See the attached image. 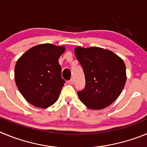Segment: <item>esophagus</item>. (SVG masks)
<instances>
[{
	"instance_id": "esophagus-1",
	"label": "esophagus",
	"mask_w": 147,
	"mask_h": 147,
	"mask_svg": "<svg viewBox=\"0 0 147 147\" xmlns=\"http://www.w3.org/2000/svg\"><path fill=\"white\" fill-rule=\"evenodd\" d=\"M74 79H71L69 81L67 82V83H68L69 85H73V84H74Z\"/></svg>"
}]
</instances>
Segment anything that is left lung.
I'll return each mask as SVG.
<instances>
[{"instance_id": "obj_1", "label": "left lung", "mask_w": 147, "mask_h": 147, "mask_svg": "<svg viewBox=\"0 0 147 147\" xmlns=\"http://www.w3.org/2000/svg\"><path fill=\"white\" fill-rule=\"evenodd\" d=\"M85 76V88L78 92L80 101L91 110H101L120 96L127 80L126 66L119 56L98 47L74 49Z\"/></svg>"}]
</instances>
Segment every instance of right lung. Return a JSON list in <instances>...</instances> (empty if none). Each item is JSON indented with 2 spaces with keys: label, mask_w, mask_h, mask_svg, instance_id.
<instances>
[{
  "label": "right lung",
  "mask_w": 147,
  "mask_h": 147,
  "mask_svg": "<svg viewBox=\"0 0 147 147\" xmlns=\"http://www.w3.org/2000/svg\"><path fill=\"white\" fill-rule=\"evenodd\" d=\"M64 46L45 43L28 49L17 61L15 80L27 102L40 108L54 105L65 83L61 75L59 58Z\"/></svg>",
  "instance_id": "add662e5"
}]
</instances>
